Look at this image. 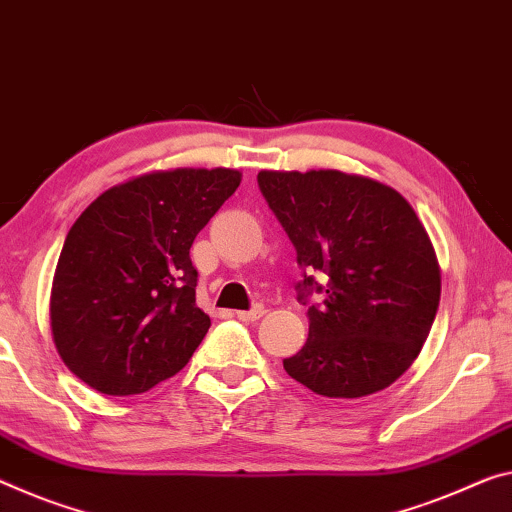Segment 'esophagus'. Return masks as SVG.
<instances>
[{
	"label": "esophagus",
	"mask_w": 512,
	"mask_h": 512,
	"mask_svg": "<svg viewBox=\"0 0 512 512\" xmlns=\"http://www.w3.org/2000/svg\"><path fill=\"white\" fill-rule=\"evenodd\" d=\"M263 313H265L263 306H256V309H251V311H238V318L245 320V322H254V320L261 318Z\"/></svg>",
	"instance_id": "34e87169"
}]
</instances>
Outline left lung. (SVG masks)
<instances>
[{
  "label": "left lung",
  "instance_id": "8db88e82",
  "mask_svg": "<svg viewBox=\"0 0 512 512\" xmlns=\"http://www.w3.org/2000/svg\"><path fill=\"white\" fill-rule=\"evenodd\" d=\"M258 187L306 272L325 274V302L309 306V338L286 373L327 398L387 389L430 334L442 270L430 235L403 194L336 169L261 171ZM300 283V300L316 286ZM306 304V302H304Z\"/></svg>",
  "mask_w": 512,
  "mask_h": 512
}]
</instances>
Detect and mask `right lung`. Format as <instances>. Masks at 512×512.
I'll return each instance as SVG.
<instances>
[{
	"instance_id": "right-lung-1",
	"label": "right lung",
	"mask_w": 512,
	"mask_h": 512,
	"mask_svg": "<svg viewBox=\"0 0 512 512\" xmlns=\"http://www.w3.org/2000/svg\"><path fill=\"white\" fill-rule=\"evenodd\" d=\"M238 169H167L109 187L70 226L52 279L59 357L84 384L132 396L174 377L206 336L190 247L238 190Z\"/></svg>"
}]
</instances>
